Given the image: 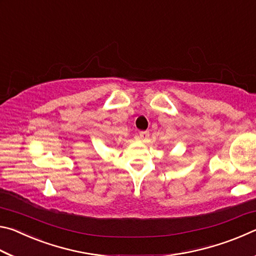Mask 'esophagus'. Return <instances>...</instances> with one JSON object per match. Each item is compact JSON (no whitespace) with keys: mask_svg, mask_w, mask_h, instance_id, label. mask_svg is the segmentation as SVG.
Wrapping results in <instances>:
<instances>
[{"mask_svg":"<svg viewBox=\"0 0 256 256\" xmlns=\"http://www.w3.org/2000/svg\"><path fill=\"white\" fill-rule=\"evenodd\" d=\"M138 136H140V140L142 142H146L149 140L150 133H149V131H142V132H140V134H138Z\"/></svg>","mask_w":256,"mask_h":256,"instance_id":"34e87169","label":"esophagus"}]
</instances>
